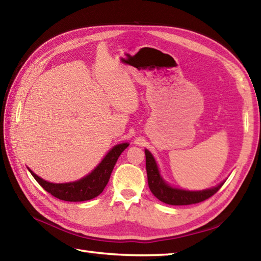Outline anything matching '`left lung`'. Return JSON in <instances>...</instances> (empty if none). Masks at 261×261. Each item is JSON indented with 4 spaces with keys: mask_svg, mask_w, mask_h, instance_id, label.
Wrapping results in <instances>:
<instances>
[{
    "mask_svg": "<svg viewBox=\"0 0 261 261\" xmlns=\"http://www.w3.org/2000/svg\"><path fill=\"white\" fill-rule=\"evenodd\" d=\"M146 155V171L147 179H148V186L150 192L154 194L156 198H159L161 202L170 205H189L195 204L207 200L212 195L219 191L220 187L224 185L221 182L217 187L200 192H189L184 191V189H177L170 187L169 185L164 182V180L161 178L158 165L153 156L148 150L145 149Z\"/></svg>",
    "mask_w": 261,
    "mask_h": 261,
    "instance_id": "obj_1",
    "label": "left lung"
}]
</instances>
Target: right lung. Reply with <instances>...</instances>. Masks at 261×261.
<instances>
[{"label":"right lung","instance_id":"1","mask_svg":"<svg viewBox=\"0 0 261 261\" xmlns=\"http://www.w3.org/2000/svg\"><path fill=\"white\" fill-rule=\"evenodd\" d=\"M127 146H129V144H120L113 147V149L106 155V158L101 161V163L91 173L74 182L52 184L36 176L31 170L30 171L36 181L46 192L50 193L52 196L59 198V200L68 202H82L92 200V198L98 196L103 191V188L106 187L117 159L120 158L122 151Z\"/></svg>","mask_w":261,"mask_h":261}]
</instances>
